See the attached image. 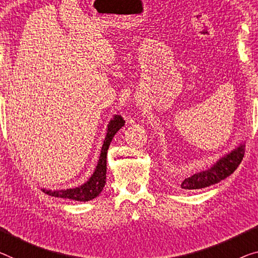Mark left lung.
<instances>
[{"label": "left lung", "instance_id": "left-lung-1", "mask_svg": "<svg viewBox=\"0 0 258 258\" xmlns=\"http://www.w3.org/2000/svg\"><path fill=\"white\" fill-rule=\"evenodd\" d=\"M244 148L245 142L240 143L235 149L224 154L209 168L200 170V172H196L192 175L185 177L181 182V188L188 190L202 189L225 180L241 164V160L244 156Z\"/></svg>", "mask_w": 258, "mask_h": 258}]
</instances>
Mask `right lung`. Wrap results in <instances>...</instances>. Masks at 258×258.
<instances>
[{"label":"right lung","mask_w":258,"mask_h":258,"mask_svg":"<svg viewBox=\"0 0 258 258\" xmlns=\"http://www.w3.org/2000/svg\"><path fill=\"white\" fill-rule=\"evenodd\" d=\"M125 121L121 115H114L110 118L106 128V136L104 140V144L101 146L100 157L97 162L96 168H94L92 175L88 181L75 188L61 189V190H50L42 188L41 190L47 195L61 198H68L78 202H88L99 196V194L102 191L106 184V172H107V150H108L110 142L115 134L124 125Z\"/></svg>","instance_id":"1"}]
</instances>
